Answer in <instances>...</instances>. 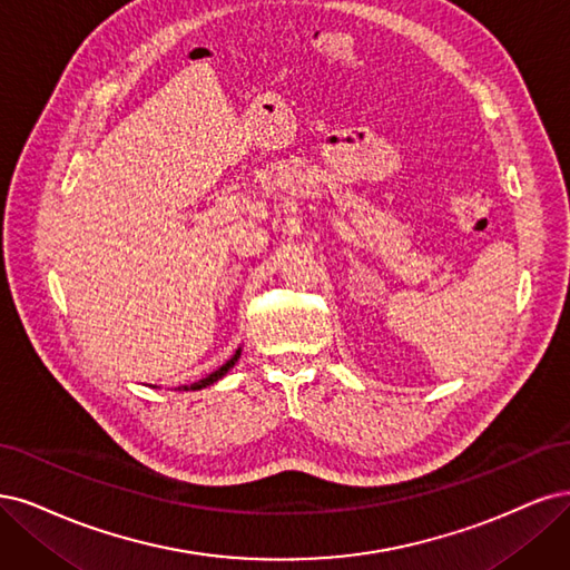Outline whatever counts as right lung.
Here are the masks:
<instances>
[{"label": "right lung", "mask_w": 570, "mask_h": 570, "mask_svg": "<svg viewBox=\"0 0 570 570\" xmlns=\"http://www.w3.org/2000/svg\"><path fill=\"white\" fill-rule=\"evenodd\" d=\"M238 357H242V347H238V351L223 364V366H219V370H215L213 374H208L206 379H200V381H196V383H191V385H181V391H200V389H206V385H210V383H215V381H219V379H223L229 370H232V366L236 364V360Z\"/></svg>", "instance_id": "obj_1"}]
</instances>
